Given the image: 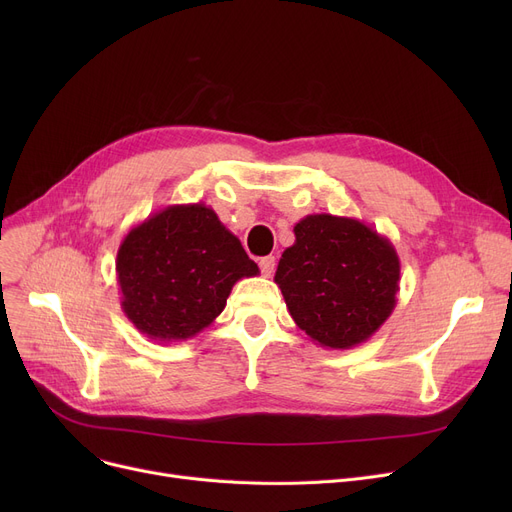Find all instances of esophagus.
I'll use <instances>...</instances> for the list:
<instances>
[{
    "label": "esophagus",
    "instance_id": "1",
    "mask_svg": "<svg viewBox=\"0 0 512 512\" xmlns=\"http://www.w3.org/2000/svg\"><path fill=\"white\" fill-rule=\"evenodd\" d=\"M259 267H261V274H263V276H267V278H270V276L274 274V270H276V257H272V255L261 257V261H259Z\"/></svg>",
    "mask_w": 512,
    "mask_h": 512
}]
</instances>
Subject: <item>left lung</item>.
<instances>
[{"instance_id":"1","label":"left lung","mask_w":512,"mask_h":512,"mask_svg":"<svg viewBox=\"0 0 512 512\" xmlns=\"http://www.w3.org/2000/svg\"><path fill=\"white\" fill-rule=\"evenodd\" d=\"M400 259L392 242L355 218L313 213L294 226V245L274 282L288 313L315 344L353 348L396 307Z\"/></svg>"}]
</instances>
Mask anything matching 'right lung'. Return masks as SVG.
<instances>
[{
    "label": "right lung",
    "mask_w": 512,
    "mask_h": 512,
    "mask_svg": "<svg viewBox=\"0 0 512 512\" xmlns=\"http://www.w3.org/2000/svg\"><path fill=\"white\" fill-rule=\"evenodd\" d=\"M259 267L205 203L168 205L130 228L116 257L122 311L155 342H182L218 317Z\"/></svg>",
    "instance_id": "add662e5"
}]
</instances>
